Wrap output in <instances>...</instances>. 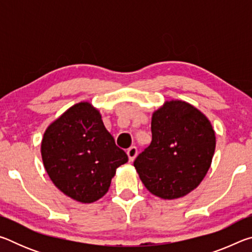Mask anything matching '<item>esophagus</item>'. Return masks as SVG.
<instances>
[{"label":"esophagus","mask_w":252,"mask_h":252,"mask_svg":"<svg viewBox=\"0 0 252 252\" xmlns=\"http://www.w3.org/2000/svg\"><path fill=\"white\" fill-rule=\"evenodd\" d=\"M136 153H138V149H136L135 147H130L126 150V155H127V157H129L130 161H133L135 159Z\"/></svg>","instance_id":"34e87169"}]
</instances>
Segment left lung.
I'll list each match as a JSON object with an SVG mask.
<instances>
[{
    "label": "left lung",
    "instance_id": "left-lung-1",
    "mask_svg": "<svg viewBox=\"0 0 252 252\" xmlns=\"http://www.w3.org/2000/svg\"><path fill=\"white\" fill-rule=\"evenodd\" d=\"M152 141L134 161L152 194L164 200L194 190L210 168L216 133L201 111L181 100L165 101L151 120Z\"/></svg>",
    "mask_w": 252,
    "mask_h": 252
}]
</instances>
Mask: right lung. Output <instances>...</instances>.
<instances>
[{
    "label": "right lung",
    "mask_w": 252,
    "mask_h": 252,
    "mask_svg": "<svg viewBox=\"0 0 252 252\" xmlns=\"http://www.w3.org/2000/svg\"><path fill=\"white\" fill-rule=\"evenodd\" d=\"M41 155L54 186L81 203L103 197L117 169L127 162L90 102L72 105L46 127Z\"/></svg>",
    "instance_id": "add662e5"
}]
</instances>
